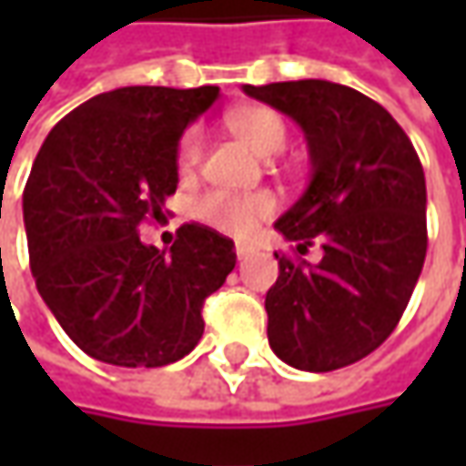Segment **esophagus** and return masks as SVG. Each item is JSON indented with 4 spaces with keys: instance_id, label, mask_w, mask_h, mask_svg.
Masks as SVG:
<instances>
[{
    "instance_id": "1",
    "label": "esophagus",
    "mask_w": 466,
    "mask_h": 466,
    "mask_svg": "<svg viewBox=\"0 0 466 466\" xmlns=\"http://www.w3.org/2000/svg\"><path fill=\"white\" fill-rule=\"evenodd\" d=\"M254 251H257V248L248 246V243H236V257H238V259H248Z\"/></svg>"
}]
</instances>
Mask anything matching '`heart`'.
<instances>
[{
  "mask_svg": "<svg viewBox=\"0 0 466 466\" xmlns=\"http://www.w3.org/2000/svg\"><path fill=\"white\" fill-rule=\"evenodd\" d=\"M228 127L241 142H246L257 155H278L282 153L288 142V127L278 111L267 106H246L236 108L228 116ZM205 160V132L202 127H188L178 139L176 147V168L181 176H191ZM275 197L267 191H254V194H230V191H207L197 199V215L199 220L228 236H248L254 228L267 220L275 212Z\"/></svg>",
  "mask_w": 466,
  "mask_h": 466,
  "instance_id": "b5f03b06",
  "label": "heart"
}]
</instances>
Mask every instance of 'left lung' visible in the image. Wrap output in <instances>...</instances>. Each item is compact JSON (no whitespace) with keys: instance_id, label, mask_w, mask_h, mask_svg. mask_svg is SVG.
Listing matches in <instances>:
<instances>
[{"instance_id":"1","label":"left lung","mask_w":466,"mask_h":466,"mask_svg":"<svg viewBox=\"0 0 466 466\" xmlns=\"http://www.w3.org/2000/svg\"><path fill=\"white\" fill-rule=\"evenodd\" d=\"M300 124L311 181L275 228L319 264L278 254L269 348L298 370L327 373L370 355L400 324L428 251L425 173L384 106L327 80L243 85Z\"/></svg>"}]
</instances>
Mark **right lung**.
Masks as SVG:
<instances>
[{"label":"right lung","instance_id":"right-lung-1","mask_svg":"<svg viewBox=\"0 0 466 466\" xmlns=\"http://www.w3.org/2000/svg\"><path fill=\"white\" fill-rule=\"evenodd\" d=\"M220 87H118L48 132L23 191L35 288L69 339L124 368L181 360L202 339V306L236 267L218 230L184 223L170 251L139 241L176 194V147Z\"/></svg>","mask_w":466,"mask_h":466}]
</instances>
